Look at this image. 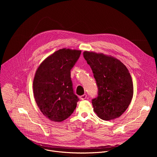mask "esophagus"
Listing matches in <instances>:
<instances>
[{"label":"esophagus","instance_id":"1","mask_svg":"<svg viewBox=\"0 0 157 157\" xmlns=\"http://www.w3.org/2000/svg\"><path fill=\"white\" fill-rule=\"evenodd\" d=\"M80 98L81 100H85V99H86V98H87V95L85 94L81 95V96L80 97Z\"/></svg>","mask_w":157,"mask_h":157}]
</instances>
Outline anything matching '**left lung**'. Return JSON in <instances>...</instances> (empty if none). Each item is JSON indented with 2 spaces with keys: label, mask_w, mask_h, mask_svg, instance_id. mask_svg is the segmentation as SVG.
Here are the masks:
<instances>
[{
  "label": "left lung",
  "mask_w": 157,
  "mask_h": 157,
  "mask_svg": "<svg viewBox=\"0 0 157 157\" xmlns=\"http://www.w3.org/2000/svg\"><path fill=\"white\" fill-rule=\"evenodd\" d=\"M83 57L92 69L98 88V96L92 99L94 111L104 120L119 117L133 97V83L128 69L118 59L103 54L85 51Z\"/></svg>",
  "instance_id": "8db88e82"
}]
</instances>
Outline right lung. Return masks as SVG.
Segmentation results:
<instances>
[{
  "label": "right lung",
  "instance_id": "right-lung-1",
  "mask_svg": "<svg viewBox=\"0 0 157 157\" xmlns=\"http://www.w3.org/2000/svg\"><path fill=\"white\" fill-rule=\"evenodd\" d=\"M81 51L62 49L47 57L36 71L33 92L43 114L53 121H62L76 108L78 97L75 94L71 70Z\"/></svg>",
  "mask_w": 157,
  "mask_h": 157
}]
</instances>
